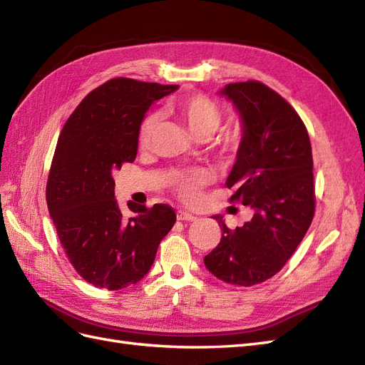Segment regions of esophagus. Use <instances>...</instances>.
<instances>
[{"label":"esophagus","mask_w":365,"mask_h":365,"mask_svg":"<svg viewBox=\"0 0 365 365\" xmlns=\"http://www.w3.org/2000/svg\"><path fill=\"white\" fill-rule=\"evenodd\" d=\"M176 217H178V220H189V222H192V220L196 219V216L187 213V212H178V215H176Z\"/></svg>","instance_id":"1"}]
</instances>
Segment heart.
<instances>
[{
  "label": "heart",
  "instance_id": "heart-1",
  "mask_svg": "<svg viewBox=\"0 0 365 365\" xmlns=\"http://www.w3.org/2000/svg\"><path fill=\"white\" fill-rule=\"evenodd\" d=\"M169 113L178 118L196 140H208L222 123L220 108L202 94L184 96L169 105ZM160 126L158 114H148L138 126L137 143L141 150L150 146L152 138ZM240 146V137L233 130H224L220 134L213 149L220 158H233ZM210 181V175L204 169H190L184 172H175L170 178L173 193L184 202H195L201 195L202 187Z\"/></svg>",
  "mask_w": 365,
  "mask_h": 365
}]
</instances>
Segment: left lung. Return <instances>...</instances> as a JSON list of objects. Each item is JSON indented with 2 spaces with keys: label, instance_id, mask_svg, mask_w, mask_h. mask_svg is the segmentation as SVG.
Returning <instances> with one entry per match:
<instances>
[{
  "label": "left lung",
  "instance_id": "obj_1",
  "mask_svg": "<svg viewBox=\"0 0 365 365\" xmlns=\"http://www.w3.org/2000/svg\"><path fill=\"white\" fill-rule=\"evenodd\" d=\"M242 117L244 137L227 180L230 201L254 210L242 227L222 230L204 263L230 284L252 286L277 274L300 245L315 215L312 148L307 129L284 98L259 81L228 83L222 91Z\"/></svg>",
  "mask_w": 365,
  "mask_h": 365
}]
</instances>
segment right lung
Instances as JSON below:
<instances>
[{
	"label": "right lung",
	"instance_id": "add662e5",
	"mask_svg": "<svg viewBox=\"0 0 365 365\" xmlns=\"http://www.w3.org/2000/svg\"><path fill=\"white\" fill-rule=\"evenodd\" d=\"M178 85L115 77L97 86L63 125L51 160L46 197L61 245L73 268L96 288L117 291L150 269L176 215L168 204L114 197V173L137 157V134L149 106Z\"/></svg>",
	"mask_w": 365,
	"mask_h": 365
}]
</instances>
